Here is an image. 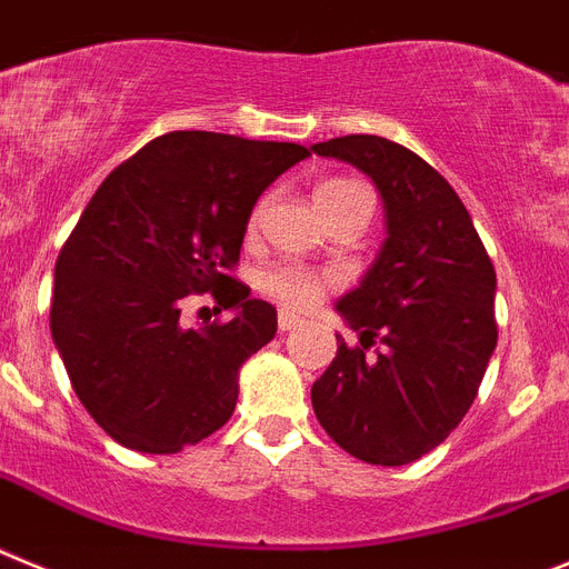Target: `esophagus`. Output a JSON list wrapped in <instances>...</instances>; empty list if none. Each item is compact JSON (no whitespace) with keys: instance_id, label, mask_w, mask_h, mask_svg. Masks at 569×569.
<instances>
[{"instance_id":"1","label":"esophagus","mask_w":569,"mask_h":569,"mask_svg":"<svg viewBox=\"0 0 569 569\" xmlns=\"http://www.w3.org/2000/svg\"><path fill=\"white\" fill-rule=\"evenodd\" d=\"M297 326H300V317L291 315V311H286V309H280V315H278V329H280V331H291V329H297Z\"/></svg>"}]
</instances>
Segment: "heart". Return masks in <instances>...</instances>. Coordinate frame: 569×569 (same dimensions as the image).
Segmentation results:
<instances>
[{
    "label": "heart",
    "instance_id": "heart-1",
    "mask_svg": "<svg viewBox=\"0 0 569 569\" xmlns=\"http://www.w3.org/2000/svg\"><path fill=\"white\" fill-rule=\"evenodd\" d=\"M357 189L362 187L351 181L322 183L315 192V203L322 207V203L340 201V198L351 196ZM260 212H263V207L254 209L252 223H258ZM260 289L269 297H274V300H280L283 306H289V309H311V306H317L322 297L329 295L331 280L317 272H309V269H300V266H274V269H266L260 274Z\"/></svg>",
    "mask_w": 569,
    "mask_h": 569
}]
</instances>
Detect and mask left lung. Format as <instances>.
I'll list each match as a JSON object with an SVG mask.
<instances>
[{
	"instance_id": "1",
	"label": "left lung",
	"mask_w": 569,
	"mask_h": 569,
	"mask_svg": "<svg viewBox=\"0 0 569 569\" xmlns=\"http://www.w3.org/2000/svg\"><path fill=\"white\" fill-rule=\"evenodd\" d=\"M311 150L366 172L386 212L380 252L335 303L363 348L337 335L311 406L351 457L397 468L445 442L476 399L496 348L493 263L453 187L417 152L380 136ZM373 336L387 348L371 358Z\"/></svg>"
}]
</instances>
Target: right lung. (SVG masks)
<instances>
[{
    "label": "right lung",
    "instance_id": "obj_1",
    "mask_svg": "<svg viewBox=\"0 0 569 569\" xmlns=\"http://www.w3.org/2000/svg\"><path fill=\"white\" fill-rule=\"evenodd\" d=\"M309 150L223 132L152 138L96 189L61 247L50 335L87 413L119 445L178 453L238 402L240 366L278 311L223 274L254 203ZM212 290L229 323L180 326V297Z\"/></svg>",
    "mask_w": 569,
    "mask_h": 569
}]
</instances>
